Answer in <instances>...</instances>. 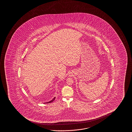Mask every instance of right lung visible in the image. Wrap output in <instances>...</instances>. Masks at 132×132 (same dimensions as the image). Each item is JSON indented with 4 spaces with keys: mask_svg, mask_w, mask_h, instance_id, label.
<instances>
[{
    "mask_svg": "<svg viewBox=\"0 0 132 132\" xmlns=\"http://www.w3.org/2000/svg\"><path fill=\"white\" fill-rule=\"evenodd\" d=\"M55 97H54L53 99L52 100H51V101H49V102H46V103H51V102H53V101H54V99H55Z\"/></svg>",
    "mask_w": 132,
    "mask_h": 132,
    "instance_id": "right-lung-1",
    "label": "right lung"
}]
</instances>
